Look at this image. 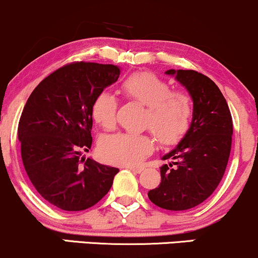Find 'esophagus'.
Returning <instances> with one entry per match:
<instances>
[{
	"label": "esophagus",
	"instance_id": "1",
	"mask_svg": "<svg viewBox=\"0 0 258 258\" xmlns=\"http://www.w3.org/2000/svg\"><path fill=\"white\" fill-rule=\"evenodd\" d=\"M127 168H128V170H131L132 171V172H135V173H141L142 172V171H143V167H142V166H137V167H127Z\"/></svg>",
	"mask_w": 258,
	"mask_h": 258
}]
</instances>
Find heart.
<instances>
[{
  "label": "heart",
  "mask_w": 258,
  "mask_h": 258,
  "mask_svg": "<svg viewBox=\"0 0 258 258\" xmlns=\"http://www.w3.org/2000/svg\"><path fill=\"white\" fill-rule=\"evenodd\" d=\"M120 91L126 99L146 105L144 126L162 146H173L190 128L194 115L193 99L184 91L171 90L168 82L152 73H136L121 82ZM117 99L109 92H100L92 104V116L102 128L111 131L116 126ZM154 148L146 135L115 133L98 143L103 161L119 166L138 164Z\"/></svg>",
  "instance_id": "obj_1"
}]
</instances>
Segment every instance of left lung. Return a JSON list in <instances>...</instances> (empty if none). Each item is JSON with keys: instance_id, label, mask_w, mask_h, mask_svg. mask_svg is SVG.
Wrapping results in <instances>:
<instances>
[{"instance_id": "8db88e82", "label": "left lung", "mask_w": 258, "mask_h": 258, "mask_svg": "<svg viewBox=\"0 0 258 258\" xmlns=\"http://www.w3.org/2000/svg\"><path fill=\"white\" fill-rule=\"evenodd\" d=\"M188 90L194 105L190 128L172 152V162L160 168L161 183L148 193L156 206L184 211L200 205L216 190L230 155L233 120L217 85L195 70H167Z\"/></svg>"}]
</instances>
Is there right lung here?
<instances>
[{
    "instance_id": "add662e5",
    "label": "right lung",
    "mask_w": 258,
    "mask_h": 258,
    "mask_svg": "<svg viewBox=\"0 0 258 258\" xmlns=\"http://www.w3.org/2000/svg\"><path fill=\"white\" fill-rule=\"evenodd\" d=\"M119 75L115 65L74 61L43 79L23 109L18 126L23 165L37 193L58 209L96 205L119 172L81 158L92 146L93 100Z\"/></svg>"
}]
</instances>
